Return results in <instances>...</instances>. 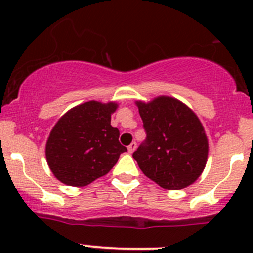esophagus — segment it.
Masks as SVG:
<instances>
[{"label":"esophagus","mask_w":253,"mask_h":253,"mask_svg":"<svg viewBox=\"0 0 253 253\" xmlns=\"http://www.w3.org/2000/svg\"><path fill=\"white\" fill-rule=\"evenodd\" d=\"M136 148H137V143L136 142H132L131 144H129L128 147H127V150H128L129 154H132V153H133L134 150H136Z\"/></svg>","instance_id":"esophagus-1"}]
</instances>
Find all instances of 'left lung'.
Segmentation results:
<instances>
[{
  "instance_id": "1",
  "label": "left lung",
  "mask_w": 253,
  "mask_h": 253,
  "mask_svg": "<svg viewBox=\"0 0 253 253\" xmlns=\"http://www.w3.org/2000/svg\"><path fill=\"white\" fill-rule=\"evenodd\" d=\"M147 138L133 158L147 177L165 190L192 185L206 167L208 138L200 119L171 96L136 101Z\"/></svg>"
}]
</instances>
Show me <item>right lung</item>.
<instances>
[{
	"instance_id": "add662e5",
	"label": "right lung",
	"mask_w": 253,
	"mask_h": 253,
	"mask_svg": "<svg viewBox=\"0 0 253 253\" xmlns=\"http://www.w3.org/2000/svg\"><path fill=\"white\" fill-rule=\"evenodd\" d=\"M117 103L86 101L68 110L48 136L45 154L53 176L62 183L83 187L112 169L127 148L111 126Z\"/></svg>"
}]
</instances>
